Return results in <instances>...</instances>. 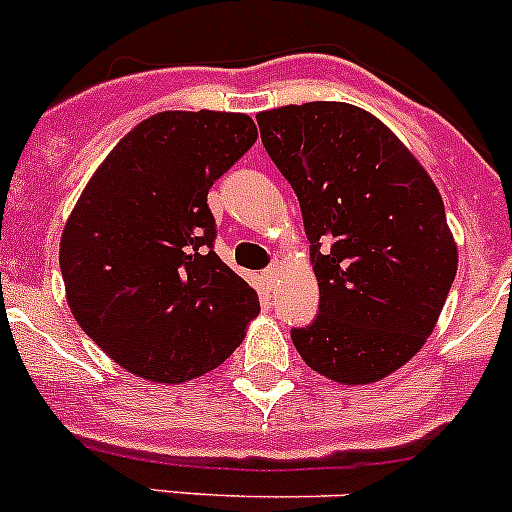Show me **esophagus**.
<instances>
[{"instance_id": "34e87169", "label": "esophagus", "mask_w": 512, "mask_h": 512, "mask_svg": "<svg viewBox=\"0 0 512 512\" xmlns=\"http://www.w3.org/2000/svg\"><path fill=\"white\" fill-rule=\"evenodd\" d=\"M261 278H263V283H266L268 291H271V288L276 286V278H278V266H276V263H273V266H268L266 271L261 273Z\"/></svg>"}]
</instances>
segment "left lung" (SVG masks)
<instances>
[{
  "instance_id": "left-lung-1",
  "label": "left lung",
  "mask_w": 512,
  "mask_h": 512,
  "mask_svg": "<svg viewBox=\"0 0 512 512\" xmlns=\"http://www.w3.org/2000/svg\"><path fill=\"white\" fill-rule=\"evenodd\" d=\"M256 123L300 202L320 286L318 318L291 330L295 350L335 382H377L421 350L456 278L439 189L350 103L283 105Z\"/></svg>"
}]
</instances>
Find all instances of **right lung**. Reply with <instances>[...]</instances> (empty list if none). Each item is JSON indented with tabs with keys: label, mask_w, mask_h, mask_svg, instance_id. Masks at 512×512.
Masks as SVG:
<instances>
[{
	"label": "right lung",
	"mask_w": 512,
	"mask_h": 512,
	"mask_svg": "<svg viewBox=\"0 0 512 512\" xmlns=\"http://www.w3.org/2000/svg\"><path fill=\"white\" fill-rule=\"evenodd\" d=\"M244 113L165 110L110 150L61 236L73 318L120 367L177 384L219 367L258 295L214 251L212 184L256 142Z\"/></svg>",
	"instance_id": "add662e5"
}]
</instances>
